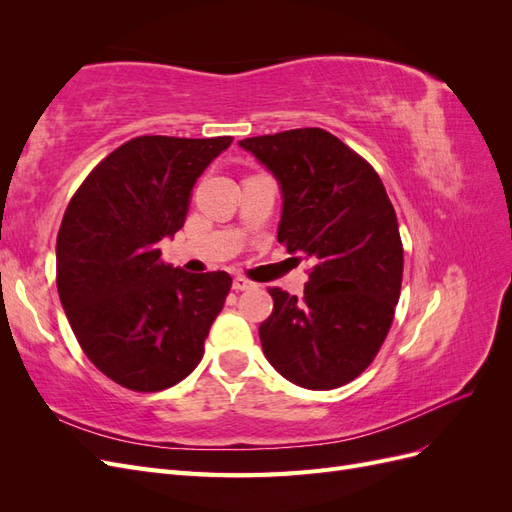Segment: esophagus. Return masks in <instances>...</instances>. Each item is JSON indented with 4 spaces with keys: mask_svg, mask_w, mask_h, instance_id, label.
Segmentation results:
<instances>
[{
    "mask_svg": "<svg viewBox=\"0 0 512 512\" xmlns=\"http://www.w3.org/2000/svg\"><path fill=\"white\" fill-rule=\"evenodd\" d=\"M232 288H235L237 292H243V290H252V288H256V284H254L252 280H247V277L239 275V277H235V280H232Z\"/></svg>",
    "mask_w": 512,
    "mask_h": 512,
    "instance_id": "esophagus-1",
    "label": "esophagus"
}]
</instances>
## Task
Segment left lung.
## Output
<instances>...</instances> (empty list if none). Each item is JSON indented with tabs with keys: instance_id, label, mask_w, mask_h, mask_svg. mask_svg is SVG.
<instances>
[{
	"instance_id": "1",
	"label": "left lung",
	"mask_w": 512,
	"mask_h": 512,
	"mask_svg": "<svg viewBox=\"0 0 512 512\" xmlns=\"http://www.w3.org/2000/svg\"><path fill=\"white\" fill-rule=\"evenodd\" d=\"M239 145L282 185L277 241L312 262L303 299L269 288L262 350L292 384L337 389L376 359L395 318L404 277L395 209L374 166L327 130H286Z\"/></svg>"
}]
</instances>
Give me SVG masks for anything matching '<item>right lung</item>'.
Returning <instances> with one entry per match:
<instances>
[{
	"mask_svg": "<svg viewBox=\"0 0 512 512\" xmlns=\"http://www.w3.org/2000/svg\"><path fill=\"white\" fill-rule=\"evenodd\" d=\"M230 136H136L91 170L57 232V290L87 359L106 378L156 393L190 376L232 286L185 273L158 243L183 226L190 192Z\"/></svg>",
	"mask_w": 512,
	"mask_h": 512,
	"instance_id": "obj_1",
	"label": "right lung"
}]
</instances>
